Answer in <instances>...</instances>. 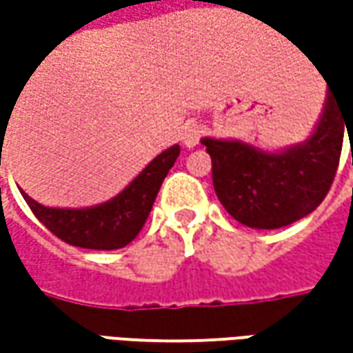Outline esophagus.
I'll use <instances>...</instances> for the list:
<instances>
[{
	"label": "esophagus",
	"mask_w": 353,
	"mask_h": 353,
	"mask_svg": "<svg viewBox=\"0 0 353 353\" xmlns=\"http://www.w3.org/2000/svg\"><path fill=\"white\" fill-rule=\"evenodd\" d=\"M200 135H202V129L198 123L194 121H188L186 125H184L183 133H181V141L186 149H192V147H196L198 141H200Z\"/></svg>",
	"instance_id": "esophagus-1"
}]
</instances>
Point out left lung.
Instances as JSON below:
<instances>
[{"label":"left lung","instance_id":"8db88e82","mask_svg":"<svg viewBox=\"0 0 353 353\" xmlns=\"http://www.w3.org/2000/svg\"><path fill=\"white\" fill-rule=\"evenodd\" d=\"M352 141L353 92L332 88L310 137L281 151L204 137L216 196L239 224L277 230L308 216L332 186L344 133Z\"/></svg>","mask_w":353,"mask_h":353}]
</instances>
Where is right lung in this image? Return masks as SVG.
Wrapping results in <instances>:
<instances>
[{
    "label": "right lung",
    "instance_id": "add662e5",
    "mask_svg": "<svg viewBox=\"0 0 353 353\" xmlns=\"http://www.w3.org/2000/svg\"><path fill=\"white\" fill-rule=\"evenodd\" d=\"M0 137H6L3 131H0ZM179 153V145L169 147L157 155L117 196L90 208H48L23 190L21 194L39 222H43L62 241L84 250H119L141 232L153 208L157 192Z\"/></svg>",
    "mask_w": 353,
    "mask_h": 353
}]
</instances>
